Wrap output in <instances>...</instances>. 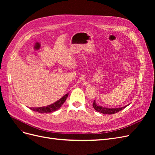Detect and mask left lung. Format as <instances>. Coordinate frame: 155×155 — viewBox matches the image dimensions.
<instances>
[{"label":"left lung","mask_w":155,"mask_h":155,"mask_svg":"<svg viewBox=\"0 0 155 155\" xmlns=\"http://www.w3.org/2000/svg\"><path fill=\"white\" fill-rule=\"evenodd\" d=\"M129 104L127 105L124 107H119V108H107V107H104L102 106H100L99 105H97L96 104V101H94V103L92 104V106L97 112H99L100 113H103V114H113L116 113L121 110H123L126 107H127L128 105H129Z\"/></svg>","instance_id":"obj_1"}]
</instances>
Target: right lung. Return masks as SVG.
I'll list each match as a JSON object with an SVG mask.
<instances>
[{
  "instance_id": "1",
  "label": "right lung",
  "mask_w": 155,
  "mask_h": 155,
  "mask_svg": "<svg viewBox=\"0 0 155 155\" xmlns=\"http://www.w3.org/2000/svg\"><path fill=\"white\" fill-rule=\"evenodd\" d=\"M68 96V93L65 94L61 98H60L59 100L55 101L54 104L47 105L46 107H30L31 110H34L39 113H50V112H54L58 110L59 108L62 106L64 101H66L67 98Z\"/></svg>"
}]
</instances>
